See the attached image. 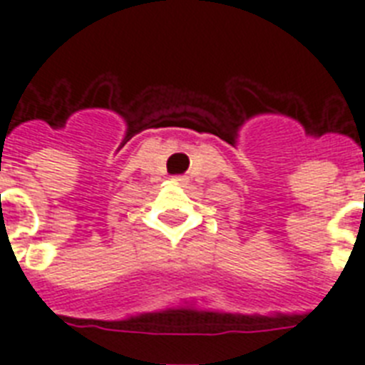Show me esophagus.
I'll return each instance as SVG.
<instances>
[{"label": "esophagus", "instance_id": "1", "mask_svg": "<svg viewBox=\"0 0 365 365\" xmlns=\"http://www.w3.org/2000/svg\"><path fill=\"white\" fill-rule=\"evenodd\" d=\"M174 182L185 183V182H187V178H185V176H174Z\"/></svg>", "mask_w": 365, "mask_h": 365}]
</instances>
